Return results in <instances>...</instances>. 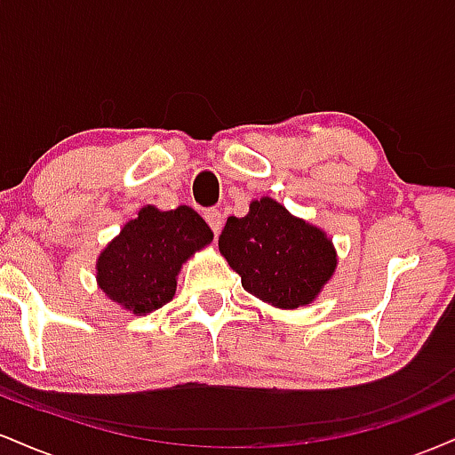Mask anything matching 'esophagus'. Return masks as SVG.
Masks as SVG:
<instances>
[{
    "label": "esophagus",
    "mask_w": 455,
    "mask_h": 455,
    "mask_svg": "<svg viewBox=\"0 0 455 455\" xmlns=\"http://www.w3.org/2000/svg\"><path fill=\"white\" fill-rule=\"evenodd\" d=\"M205 222L210 224V228L213 233H220V228H222V213L218 212V210H207L205 212Z\"/></svg>",
    "instance_id": "34e87169"
}]
</instances>
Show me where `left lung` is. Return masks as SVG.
<instances>
[{
    "label": "left lung",
    "mask_w": 455,
    "mask_h": 455,
    "mask_svg": "<svg viewBox=\"0 0 455 455\" xmlns=\"http://www.w3.org/2000/svg\"><path fill=\"white\" fill-rule=\"evenodd\" d=\"M218 245L243 289L278 307L310 304L336 271L327 235L274 198L250 203L248 216L228 218Z\"/></svg>",
    "instance_id": "left-lung-1"
}]
</instances>
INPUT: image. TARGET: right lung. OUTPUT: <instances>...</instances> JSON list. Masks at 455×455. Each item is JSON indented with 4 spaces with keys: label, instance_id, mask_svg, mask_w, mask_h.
<instances>
[{
    "label": "right lung",
    "instance_id": "add662e5",
    "mask_svg": "<svg viewBox=\"0 0 455 455\" xmlns=\"http://www.w3.org/2000/svg\"><path fill=\"white\" fill-rule=\"evenodd\" d=\"M212 239L207 222L190 207H143L98 259V284L134 315L154 312L173 299L181 263Z\"/></svg>",
    "mask_w": 455,
    "mask_h": 455
}]
</instances>
